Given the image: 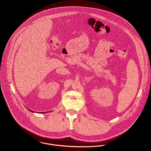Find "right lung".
<instances>
[{
	"label": "right lung",
	"mask_w": 151,
	"mask_h": 151,
	"mask_svg": "<svg viewBox=\"0 0 151 151\" xmlns=\"http://www.w3.org/2000/svg\"><path fill=\"white\" fill-rule=\"evenodd\" d=\"M27 109H28V108H27ZM28 110H29L30 111H31V112H35V111H32V110H29V109H28ZM47 112H49V111H46V112H38L39 113H47Z\"/></svg>",
	"instance_id": "right-lung-1"
}]
</instances>
